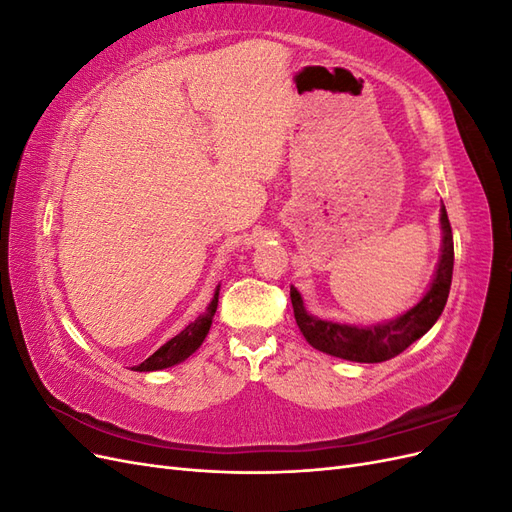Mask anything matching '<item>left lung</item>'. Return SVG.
Here are the masks:
<instances>
[{
    "mask_svg": "<svg viewBox=\"0 0 512 512\" xmlns=\"http://www.w3.org/2000/svg\"><path fill=\"white\" fill-rule=\"evenodd\" d=\"M440 222L444 230L442 256L431 288L421 299V303L414 305L410 312L391 322L374 324V327H350V324H337L331 320L314 318L305 312L299 290L290 286L294 320H297L307 342L316 350H322L331 356H339V359L346 361L382 363L404 352L418 337H423L440 318L453 280V230L444 207Z\"/></svg>",
    "mask_w": 512,
    "mask_h": 512,
    "instance_id": "obj_1",
    "label": "left lung"
}]
</instances>
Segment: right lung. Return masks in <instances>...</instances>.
Wrapping results in <instances>:
<instances>
[{
	"instance_id": "1",
	"label": "right lung",
	"mask_w": 512,
	"mask_h": 512,
	"mask_svg": "<svg viewBox=\"0 0 512 512\" xmlns=\"http://www.w3.org/2000/svg\"><path fill=\"white\" fill-rule=\"evenodd\" d=\"M218 294H220V288L215 290L213 301L209 303L207 312L203 316H198L179 335H175L173 339H168V342L160 350L153 352L147 361H143L141 365H136L134 369L136 371L166 369V367H173V365L185 361L192 352H196L200 348V344L205 342V337L211 329V320L215 316V309H218Z\"/></svg>"
}]
</instances>
